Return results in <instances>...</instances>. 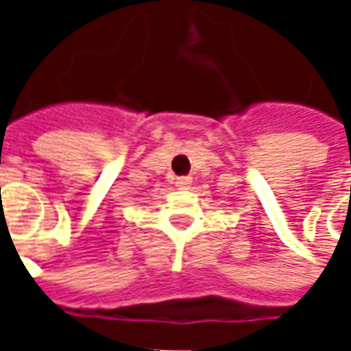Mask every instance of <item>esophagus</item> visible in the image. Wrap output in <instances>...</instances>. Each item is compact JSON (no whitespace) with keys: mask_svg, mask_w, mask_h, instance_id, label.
I'll return each mask as SVG.
<instances>
[{"mask_svg":"<svg viewBox=\"0 0 351 351\" xmlns=\"http://www.w3.org/2000/svg\"><path fill=\"white\" fill-rule=\"evenodd\" d=\"M191 182H193V180H191V176H178L175 184L178 190H190Z\"/></svg>","mask_w":351,"mask_h":351,"instance_id":"esophagus-1","label":"esophagus"}]
</instances>
